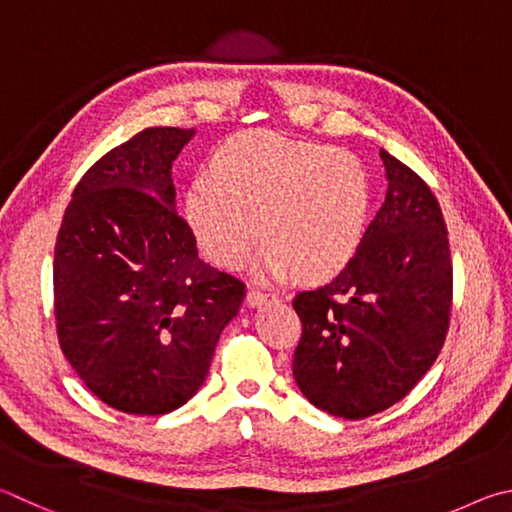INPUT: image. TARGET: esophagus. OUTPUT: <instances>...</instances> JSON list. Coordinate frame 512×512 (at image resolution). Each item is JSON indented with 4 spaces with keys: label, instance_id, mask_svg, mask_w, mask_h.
<instances>
[{
    "label": "esophagus",
    "instance_id": "34e87169",
    "mask_svg": "<svg viewBox=\"0 0 512 512\" xmlns=\"http://www.w3.org/2000/svg\"><path fill=\"white\" fill-rule=\"evenodd\" d=\"M267 299H272V294L261 292V290H249V292H247V306H249V308L263 306V303H265Z\"/></svg>",
    "mask_w": 512,
    "mask_h": 512
}]
</instances>
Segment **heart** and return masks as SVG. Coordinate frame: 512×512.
<instances>
[{
  "label": "heart",
  "instance_id": "1",
  "mask_svg": "<svg viewBox=\"0 0 512 512\" xmlns=\"http://www.w3.org/2000/svg\"><path fill=\"white\" fill-rule=\"evenodd\" d=\"M209 173L188 186L184 218L202 254L224 270L245 265L263 242L265 274L326 283L362 245L373 188L353 152L251 130L215 148Z\"/></svg>",
  "mask_w": 512,
  "mask_h": 512
}]
</instances>
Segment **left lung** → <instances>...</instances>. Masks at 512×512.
<instances>
[{"label": "left lung", "mask_w": 512, "mask_h": 512, "mask_svg": "<svg viewBox=\"0 0 512 512\" xmlns=\"http://www.w3.org/2000/svg\"><path fill=\"white\" fill-rule=\"evenodd\" d=\"M387 197L346 270L292 306L303 333L292 373L312 405L360 420L416 387L441 353L452 312V261L434 193L380 150Z\"/></svg>", "instance_id": "8db88e82"}]
</instances>
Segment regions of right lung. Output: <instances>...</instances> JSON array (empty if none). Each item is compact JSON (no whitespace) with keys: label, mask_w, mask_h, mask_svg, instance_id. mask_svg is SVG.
I'll return each mask as SVG.
<instances>
[{"label":"right lung","mask_w":512,"mask_h":512,"mask_svg":"<svg viewBox=\"0 0 512 512\" xmlns=\"http://www.w3.org/2000/svg\"><path fill=\"white\" fill-rule=\"evenodd\" d=\"M195 130L146 128L71 193L53 258L58 342L105 405L161 416L209 373L245 283L197 256L175 211L173 161Z\"/></svg>","instance_id":"obj_1"}]
</instances>
